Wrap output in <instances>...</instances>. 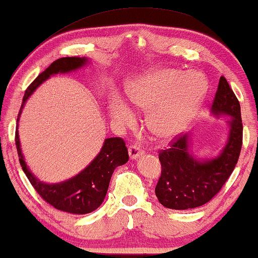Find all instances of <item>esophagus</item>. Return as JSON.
Instances as JSON below:
<instances>
[{
    "mask_svg": "<svg viewBox=\"0 0 258 258\" xmlns=\"http://www.w3.org/2000/svg\"><path fill=\"white\" fill-rule=\"evenodd\" d=\"M142 154H143V149L140 144H133V146L129 147V156L130 158H133V160L140 157Z\"/></svg>",
    "mask_w": 258,
    "mask_h": 258,
    "instance_id": "1",
    "label": "esophagus"
}]
</instances>
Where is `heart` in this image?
Here are the masks:
<instances>
[{
  "mask_svg": "<svg viewBox=\"0 0 258 258\" xmlns=\"http://www.w3.org/2000/svg\"><path fill=\"white\" fill-rule=\"evenodd\" d=\"M206 93L207 83L200 74L167 68L136 82L129 97L137 108L149 110L147 123L151 133L169 139L189 124ZM111 115L123 124H130L135 119L134 112L122 101L111 104Z\"/></svg>",
  "mask_w": 258,
  "mask_h": 258,
  "instance_id": "1",
  "label": "heart"
}]
</instances>
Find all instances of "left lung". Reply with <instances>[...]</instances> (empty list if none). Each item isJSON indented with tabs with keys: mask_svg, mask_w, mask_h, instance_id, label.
Returning <instances> with one entry per match:
<instances>
[{
	"mask_svg": "<svg viewBox=\"0 0 258 258\" xmlns=\"http://www.w3.org/2000/svg\"><path fill=\"white\" fill-rule=\"evenodd\" d=\"M215 115L231 116L225 148L214 160L200 162L188 153V135L178 134L158 154L161 176L155 188L158 201L169 209L186 210L214 199L234 171L241 154L243 124L241 105L224 76H221L213 107Z\"/></svg>",
	"mask_w": 258,
	"mask_h": 258,
	"instance_id": "1",
	"label": "left lung"
}]
</instances>
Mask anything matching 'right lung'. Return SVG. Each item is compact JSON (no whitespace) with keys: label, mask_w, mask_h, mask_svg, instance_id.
<instances>
[{"label":"right lung","mask_w":258,"mask_h":258,"mask_svg":"<svg viewBox=\"0 0 258 258\" xmlns=\"http://www.w3.org/2000/svg\"><path fill=\"white\" fill-rule=\"evenodd\" d=\"M86 62V57H79V56L62 57L52 62L27 88L22 104H21L20 114L27 98L49 76L57 73H67L77 69ZM20 114L17 116V121H19ZM15 142L21 167L38 195L55 209L70 214L83 215L96 210L107 195L112 172L118 165L126 163L129 160L128 149H126L125 142L122 137H111V139L104 141L100 154L82 172L68 181L58 183V184H45V183L38 181L27 168L22 151H21L17 130L15 132Z\"/></svg>","instance_id":"1"}]
</instances>
